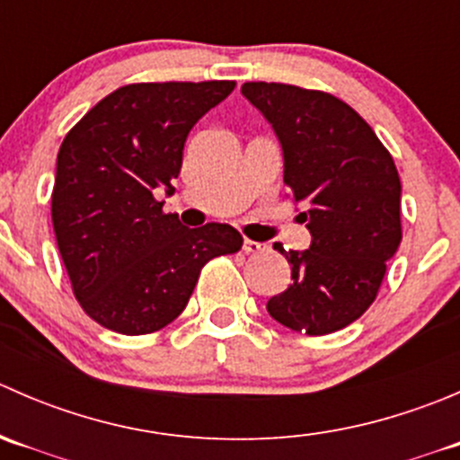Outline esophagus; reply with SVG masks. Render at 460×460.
I'll return each instance as SVG.
<instances>
[{
  "label": "esophagus",
  "instance_id": "esophagus-1",
  "mask_svg": "<svg viewBox=\"0 0 460 460\" xmlns=\"http://www.w3.org/2000/svg\"><path fill=\"white\" fill-rule=\"evenodd\" d=\"M243 249H244V253H260V252H264V249H267V247H264L262 243H256V240L244 238Z\"/></svg>",
  "mask_w": 460,
  "mask_h": 460
}]
</instances>
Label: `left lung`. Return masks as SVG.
<instances>
[{"mask_svg":"<svg viewBox=\"0 0 460 460\" xmlns=\"http://www.w3.org/2000/svg\"><path fill=\"white\" fill-rule=\"evenodd\" d=\"M243 95L271 124L285 184L312 234L305 252L273 244L294 282L269 298V316L309 336L338 332L367 312L401 244L396 164L372 127L329 93L247 82Z\"/></svg>","mask_w":460,"mask_h":460,"instance_id":"1","label":"left lung"}]
</instances>
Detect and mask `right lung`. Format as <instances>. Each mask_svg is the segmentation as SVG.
Wrapping results in <instances>:
<instances>
[{
	"instance_id": "right-lung-1",
	"label": "right lung",
	"mask_w": 460,
	"mask_h": 460,
	"mask_svg": "<svg viewBox=\"0 0 460 460\" xmlns=\"http://www.w3.org/2000/svg\"><path fill=\"white\" fill-rule=\"evenodd\" d=\"M235 82L128 84L68 131L50 213L73 294L111 332L140 336L173 323L202 267L235 253L243 235L208 222L187 229L155 191H175L189 131Z\"/></svg>"
}]
</instances>
